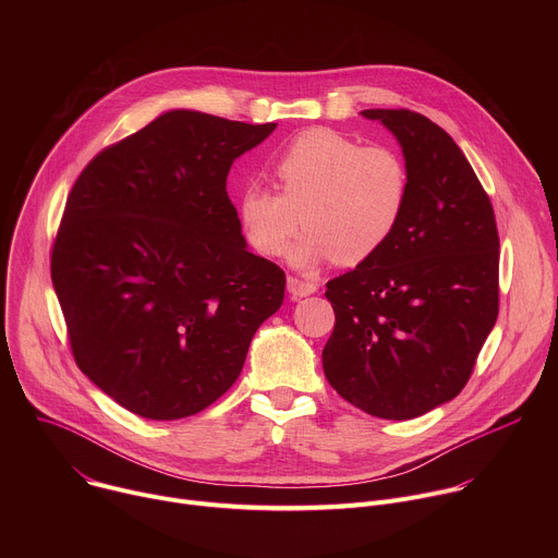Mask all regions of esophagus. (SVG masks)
<instances>
[{
  "mask_svg": "<svg viewBox=\"0 0 558 558\" xmlns=\"http://www.w3.org/2000/svg\"><path fill=\"white\" fill-rule=\"evenodd\" d=\"M287 291L293 295V298H306L311 293L317 291V284L315 282H308V280H300L295 276H289L287 278Z\"/></svg>",
  "mask_w": 558,
  "mask_h": 558,
  "instance_id": "34e87169",
  "label": "esophagus"
}]
</instances>
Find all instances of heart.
<instances>
[{"mask_svg":"<svg viewBox=\"0 0 558 558\" xmlns=\"http://www.w3.org/2000/svg\"><path fill=\"white\" fill-rule=\"evenodd\" d=\"M278 192L250 185L238 198L245 241L263 256L289 252L293 265L325 260L353 267L375 258L400 227L411 179L404 158L386 145H362L336 130L298 134L274 161Z\"/></svg>","mask_w":558,"mask_h":558,"instance_id":"b5f03b06","label":"heart"}]
</instances>
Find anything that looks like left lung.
I'll return each mask as SVG.
<instances>
[{
	"mask_svg": "<svg viewBox=\"0 0 558 558\" xmlns=\"http://www.w3.org/2000/svg\"><path fill=\"white\" fill-rule=\"evenodd\" d=\"M402 145L411 192L388 245L327 282L329 384L360 411L413 420L461 392L499 315L493 203L446 130L411 110H362Z\"/></svg>",
	"mask_w": 558,
	"mask_h": 558,
	"instance_id": "8db88e82",
	"label": "left lung"
}]
</instances>
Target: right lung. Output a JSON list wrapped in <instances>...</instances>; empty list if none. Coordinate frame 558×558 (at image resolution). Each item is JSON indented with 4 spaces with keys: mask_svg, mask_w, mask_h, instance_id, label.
<instances>
[{
    "mask_svg": "<svg viewBox=\"0 0 558 558\" xmlns=\"http://www.w3.org/2000/svg\"><path fill=\"white\" fill-rule=\"evenodd\" d=\"M274 130L170 110L72 185L54 293L76 366L134 415L172 422L214 404L284 300V271L247 250L227 196L231 163Z\"/></svg>",
    "mask_w": 558,
    "mask_h": 558,
    "instance_id": "right-lung-1",
    "label": "right lung"
}]
</instances>
